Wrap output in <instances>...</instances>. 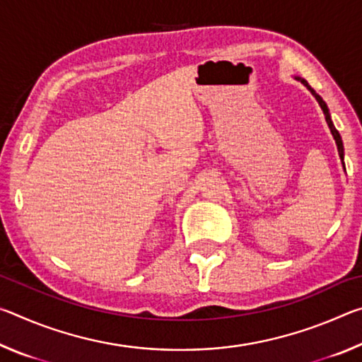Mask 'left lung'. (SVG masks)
Returning <instances> with one entry per match:
<instances>
[{
	"label": "left lung",
	"mask_w": 362,
	"mask_h": 362,
	"mask_svg": "<svg viewBox=\"0 0 362 362\" xmlns=\"http://www.w3.org/2000/svg\"><path fill=\"white\" fill-rule=\"evenodd\" d=\"M296 79H298V81H302L306 88L310 89V93L315 95V99L317 100V103H320V107H321V110L324 112V116H326V122H327V126H329V129H330V132H332V136H334V140H335V144H337V150H339V156H340V159H341V164H343V169H345V163H343V142H341V137H340V134H339V131L335 129V126H334V122H332V119H330V113H329V108H327V105H326V102L322 100V97L320 95V94H316V90L311 88V86L305 81L303 78H296Z\"/></svg>",
	"instance_id": "obj_1"
}]
</instances>
